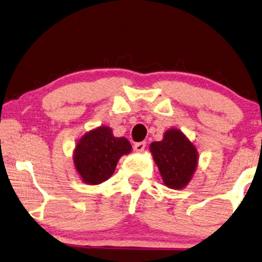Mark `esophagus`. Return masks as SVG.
<instances>
[{"instance_id": "obj_1", "label": "esophagus", "mask_w": 262, "mask_h": 262, "mask_svg": "<svg viewBox=\"0 0 262 262\" xmlns=\"http://www.w3.org/2000/svg\"><path fill=\"white\" fill-rule=\"evenodd\" d=\"M145 146H146V143L145 141H140V143L135 144V151L141 153L145 149Z\"/></svg>"}]
</instances>
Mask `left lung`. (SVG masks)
Wrapping results in <instances>:
<instances>
[{"mask_svg":"<svg viewBox=\"0 0 262 262\" xmlns=\"http://www.w3.org/2000/svg\"><path fill=\"white\" fill-rule=\"evenodd\" d=\"M149 151L165 186L178 190L190 182L199 165V152L182 131L167 130L162 140L149 145Z\"/></svg>","mask_w":262,"mask_h":262,"instance_id":"8db88e82","label":"left lung"}]
</instances>
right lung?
Wrapping results in <instances>:
<instances>
[{
    "mask_svg": "<svg viewBox=\"0 0 262 262\" xmlns=\"http://www.w3.org/2000/svg\"><path fill=\"white\" fill-rule=\"evenodd\" d=\"M131 144L124 137H115L111 127L102 125L85 132L75 145L73 162L82 181L100 184L114 174L118 160L131 152Z\"/></svg>",
    "mask_w": 262,
    "mask_h": 262,
    "instance_id": "obj_1",
    "label": "right lung"
}]
</instances>
